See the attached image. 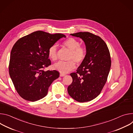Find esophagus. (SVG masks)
Instances as JSON below:
<instances>
[{
  "label": "esophagus",
  "instance_id": "34e87169",
  "mask_svg": "<svg viewBox=\"0 0 133 133\" xmlns=\"http://www.w3.org/2000/svg\"><path fill=\"white\" fill-rule=\"evenodd\" d=\"M60 77H62L65 76V75H64V74H62V73H60Z\"/></svg>",
  "mask_w": 133,
  "mask_h": 133
}]
</instances>
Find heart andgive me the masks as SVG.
Listing matches in <instances>:
<instances>
[{
    "mask_svg": "<svg viewBox=\"0 0 133 133\" xmlns=\"http://www.w3.org/2000/svg\"><path fill=\"white\" fill-rule=\"evenodd\" d=\"M63 45L68 48L71 53L68 57L69 61H59L53 66L54 69L61 73L65 74L74 69L76 67L75 61L77 64H81L85 58L87 51L85 48L80 46V42L74 38H69L63 42ZM48 55L52 61H56L57 58V46L56 44L50 47L48 50Z\"/></svg>",
    "mask_w": 133,
    "mask_h": 133,
    "instance_id": "1",
    "label": "heart"
}]
</instances>
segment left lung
Here are the masks:
<instances>
[{"label":"left lung","instance_id":"8db88e82","mask_svg":"<svg viewBox=\"0 0 133 133\" xmlns=\"http://www.w3.org/2000/svg\"><path fill=\"white\" fill-rule=\"evenodd\" d=\"M70 35L83 41L87 54L76 73L70 74L73 81L68 92L78 102L89 101L100 94L107 81L111 67L109 51L104 41L92 33L79 32Z\"/></svg>","mask_w":133,"mask_h":133}]
</instances>
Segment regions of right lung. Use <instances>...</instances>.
I'll use <instances>...</instances> for the list:
<instances>
[{
    "label": "right lung",
    "mask_w": 133,
    "mask_h": 133,
    "mask_svg": "<svg viewBox=\"0 0 133 133\" xmlns=\"http://www.w3.org/2000/svg\"><path fill=\"white\" fill-rule=\"evenodd\" d=\"M62 34L38 31L19 39L10 53L9 73L15 88L23 99L32 102L48 95L49 88L60 76L56 70L44 71L51 64L48 50Z\"/></svg>",
    "instance_id": "right-lung-1"
}]
</instances>
